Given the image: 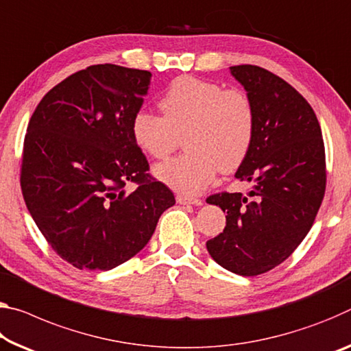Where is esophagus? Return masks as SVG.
<instances>
[{"mask_svg":"<svg viewBox=\"0 0 351 351\" xmlns=\"http://www.w3.org/2000/svg\"><path fill=\"white\" fill-rule=\"evenodd\" d=\"M176 203L178 204H193V206H202L203 199L199 198H192L187 195H176Z\"/></svg>","mask_w":351,"mask_h":351,"instance_id":"1","label":"esophagus"}]
</instances>
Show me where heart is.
Wrapping results in <instances>:
<instances>
[{"label":"heart","instance_id":"b5f03b06","mask_svg":"<svg viewBox=\"0 0 351 351\" xmlns=\"http://www.w3.org/2000/svg\"><path fill=\"white\" fill-rule=\"evenodd\" d=\"M164 117L138 109L131 132L143 153L165 159L186 136L189 153L154 167V176L176 192L197 195L219 169L245 160L254 137V106L245 92L197 76H178L159 101Z\"/></svg>","mask_w":351,"mask_h":351}]
</instances>
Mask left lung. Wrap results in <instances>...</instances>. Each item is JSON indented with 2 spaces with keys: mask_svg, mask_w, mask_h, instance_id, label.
I'll list each match as a JSON object with an SVG mask.
<instances>
[{
  "mask_svg": "<svg viewBox=\"0 0 351 351\" xmlns=\"http://www.w3.org/2000/svg\"><path fill=\"white\" fill-rule=\"evenodd\" d=\"M230 71L254 106L253 143L236 171L253 187L206 199L226 213L223 232L206 248L223 269L254 276L286 261L313 226L325 195V147L313 108L291 84L256 65Z\"/></svg>",
  "mask_w": 351,
  "mask_h": 351,
  "instance_id": "left-lung-1",
  "label": "left lung"
}]
</instances>
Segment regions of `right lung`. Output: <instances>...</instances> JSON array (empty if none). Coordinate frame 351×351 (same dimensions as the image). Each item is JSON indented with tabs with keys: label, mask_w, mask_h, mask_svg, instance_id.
I'll list each match as a JSON object with an SVG mask.
<instances>
[{
	"label": "right lung",
	"mask_w": 351,
	"mask_h": 351,
	"mask_svg": "<svg viewBox=\"0 0 351 351\" xmlns=\"http://www.w3.org/2000/svg\"><path fill=\"white\" fill-rule=\"evenodd\" d=\"M152 73L87 66L53 87L32 114L21 159L27 210L76 269L110 270L147 245L175 197L147 173L131 132ZM128 180L138 189L128 194Z\"/></svg>",
	"instance_id": "add662e5"
}]
</instances>
